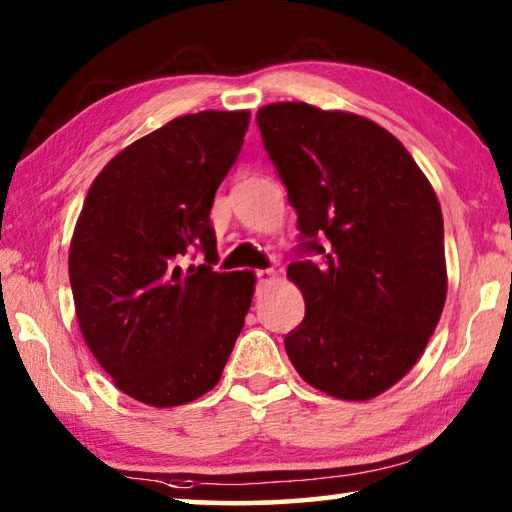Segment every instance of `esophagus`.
I'll use <instances>...</instances> for the list:
<instances>
[{
	"label": "esophagus",
	"mask_w": 512,
	"mask_h": 512,
	"mask_svg": "<svg viewBox=\"0 0 512 512\" xmlns=\"http://www.w3.org/2000/svg\"><path fill=\"white\" fill-rule=\"evenodd\" d=\"M257 280L259 284H271L275 280V271L273 268H262V271H257Z\"/></svg>",
	"instance_id": "1"
}]
</instances>
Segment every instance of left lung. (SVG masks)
Returning a JSON list of instances; mask_svg holds the SVG:
<instances>
[{"label": "left lung", "instance_id": "1", "mask_svg": "<svg viewBox=\"0 0 512 512\" xmlns=\"http://www.w3.org/2000/svg\"><path fill=\"white\" fill-rule=\"evenodd\" d=\"M257 126L300 248L289 264L305 318L284 336L318 391L363 402L395 386L427 348L447 298L443 212L404 144L375 121L302 101L259 108Z\"/></svg>", "mask_w": 512, "mask_h": 512}]
</instances>
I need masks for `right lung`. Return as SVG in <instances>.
I'll return each mask as SVG.
<instances>
[{
    "instance_id": "add662e5",
    "label": "right lung",
    "mask_w": 512,
    "mask_h": 512,
    "mask_svg": "<svg viewBox=\"0 0 512 512\" xmlns=\"http://www.w3.org/2000/svg\"><path fill=\"white\" fill-rule=\"evenodd\" d=\"M248 110L171 119L94 178L69 246L76 318L121 393L158 409L219 384L253 302L250 271L216 273L214 194L235 164ZM194 247L206 264L187 267Z\"/></svg>"
}]
</instances>
